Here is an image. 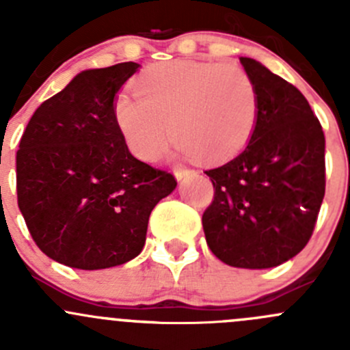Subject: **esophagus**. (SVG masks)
<instances>
[{
  "label": "esophagus",
  "mask_w": 350,
  "mask_h": 350,
  "mask_svg": "<svg viewBox=\"0 0 350 350\" xmlns=\"http://www.w3.org/2000/svg\"><path fill=\"white\" fill-rule=\"evenodd\" d=\"M195 174V171H193V169H186V167H178L174 171V176L178 179H185V178H188V176H193Z\"/></svg>",
  "instance_id": "1"
}]
</instances>
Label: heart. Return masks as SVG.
Listing matches in <instances>:
<instances>
[{
    "label": "heart",
    "mask_w": 350,
    "mask_h": 350,
    "mask_svg": "<svg viewBox=\"0 0 350 350\" xmlns=\"http://www.w3.org/2000/svg\"><path fill=\"white\" fill-rule=\"evenodd\" d=\"M135 93L116 94L113 115L132 154L147 162L161 159L169 132L179 152L225 161L247 146L259 118L256 84L237 64L161 62L137 77Z\"/></svg>",
    "instance_id": "obj_1"
}]
</instances>
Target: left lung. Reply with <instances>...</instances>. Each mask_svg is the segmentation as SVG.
<instances>
[{
	"instance_id": "obj_1",
	"label": "left lung",
	"mask_w": 350,
	"mask_h": 350,
	"mask_svg": "<svg viewBox=\"0 0 350 350\" xmlns=\"http://www.w3.org/2000/svg\"><path fill=\"white\" fill-rule=\"evenodd\" d=\"M241 62L257 88L259 118L241 154L204 171L215 195L201 221L221 262L267 269L312 237L325 196V135L298 88L254 59Z\"/></svg>"
}]
</instances>
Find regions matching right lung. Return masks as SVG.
Returning <instances> with one entry per match:
<instances>
[{"instance_id":"right-lung-1","label":"right lung","mask_w":350,"mask_h":350,"mask_svg":"<svg viewBox=\"0 0 350 350\" xmlns=\"http://www.w3.org/2000/svg\"><path fill=\"white\" fill-rule=\"evenodd\" d=\"M122 62L77 74L35 109L16 152V196L38 249L93 271L144 249L150 211L178 181L130 154L113 101L139 69Z\"/></svg>"}]
</instances>
